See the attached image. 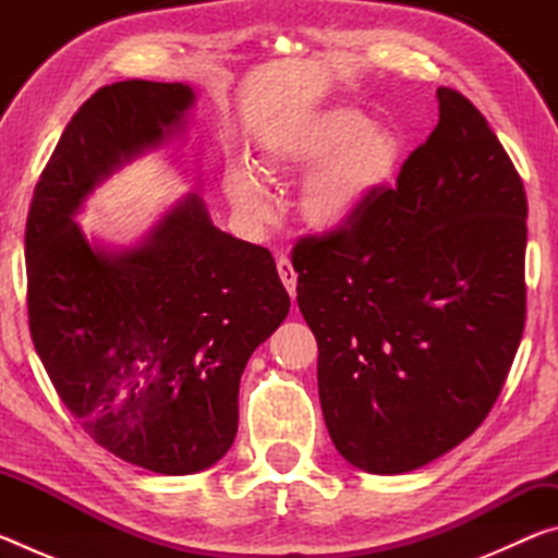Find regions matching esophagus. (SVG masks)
Listing matches in <instances>:
<instances>
[{
  "mask_svg": "<svg viewBox=\"0 0 558 558\" xmlns=\"http://www.w3.org/2000/svg\"><path fill=\"white\" fill-rule=\"evenodd\" d=\"M278 276L282 280V286H286V290L290 292V298L295 300V295H298V272H295V268H292V263H290L288 256L278 258Z\"/></svg>",
  "mask_w": 558,
  "mask_h": 558,
  "instance_id": "1",
  "label": "esophagus"
}]
</instances>
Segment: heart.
<instances>
[{
    "instance_id": "b5f03b06",
    "label": "heart",
    "mask_w": 558,
    "mask_h": 558,
    "mask_svg": "<svg viewBox=\"0 0 558 558\" xmlns=\"http://www.w3.org/2000/svg\"><path fill=\"white\" fill-rule=\"evenodd\" d=\"M399 162L401 143L389 128L354 108H327L282 132L260 157V172L268 179L313 172L300 194L302 219L317 231H342L391 184ZM223 192L245 219L266 221L270 192L251 165L226 169Z\"/></svg>"
}]
</instances>
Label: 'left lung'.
Returning <instances> with one entry per match:
<instances>
[{
  "label": "left lung",
  "mask_w": 558,
  "mask_h": 558,
  "mask_svg": "<svg viewBox=\"0 0 558 558\" xmlns=\"http://www.w3.org/2000/svg\"><path fill=\"white\" fill-rule=\"evenodd\" d=\"M438 110L396 189L292 248L329 438L374 475L472 436L524 332V184L462 93L438 88Z\"/></svg>",
  "instance_id": "obj_1"
}]
</instances>
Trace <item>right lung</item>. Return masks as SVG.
<instances>
[{
    "label": "right lung",
    "mask_w": 558,
    "mask_h": 558,
    "mask_svg": "<svg viewBox=\"0 0 558 558\" xmlns=\"http://www.w3.org/2000/svg\"><path fill=\"white\" fill-rule=\"evenodd\" d=\"M184 83L120 81L83 102L44 167L26 219L36 354L83 430L132 465L192 475L239 430V384L290 298L263 245L216 229L186 194L125 251L73 221L102 179L184 125Z\"/></svg>",
    "instance_id": "1"
}]
</instances>
